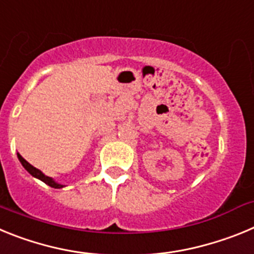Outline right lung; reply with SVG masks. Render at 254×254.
<instances>
[{
    "instance_id": "right-lung-1",
    "label": "right lung",
    "mask_w": 254,
    "mask_h": 254,
    "mask_svg": "<svg viewBox=\"0 0 254 254\" xmlns=\"http://www.w3.org/2000/svg\"><path fill=\"white\" fill-rule=\"evenodd\" d=\"M17 159H19V160H20V163H21L22 167L25 168L26 172H28L29 174H31V176L34 177V178L40 179V181L44 182L46 185H48L49 187H52V188H57V190H58V188H64V185H61V183L56 182L53 178H51V177L46 176V174H44L43 172H40L39 169H37V168H35V167H33L31 164H29L28 161H26L25 159L22 158L21 155L19 154V152H17Z\"/></svg>"
}]
</instances>
